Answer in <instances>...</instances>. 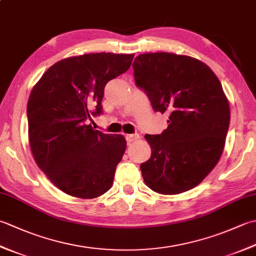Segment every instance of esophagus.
<instances>
[{"label": "esophagus", "mask_w": 256, "mask_h": 256, "mask_svg": "<svg viewBox=\"0 0 256 256\" xmlns=\"http://www.w3.org/2000/svg\"><path fill=\"white\" fill-rule=\"evenodd\" d=\"M138 138H140V135L138 133L125 135V138H126L128 142H134V140H136Z\"/></svg>", "instance_id": "34e87169"}]
</instances>
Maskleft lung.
Returning a JSON list of instances; mask_svg holds the SVG:
<instances>
[{"instance_id":"left-lung-1","label":"left lung","mask_w":256,"mask_h":256,"mask_svg":"<svg viewBox=\"0 0 256 256\" xmlns=\"http://www.w3.org/2000/svg\"><path fill=\"white\" fill-rule=\"evenodd\" d=\"M134 80L155 112L170 113L160 134H146L150 158L140 164L154 192L176 194L197 186L214 170L224 148L230 106L214 72L202 62L170 52L134 59Z\"/></svg>"}]
</instances>
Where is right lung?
<instances>
[{"instance_id": "right-lung-1", "label": "right lung", "mask_w": 256, "mask_h": 256, "mask_svg": "<svg viewBox=\"0 0 256 256\" xmlns=\"http://www.w3.org/2000/svg\"><path fill=\"white\" fill-rule=\"evenodd\" d=\"M133 57L99 52L64 59L32 88L27 103L32 153L64 192L91 199L112 187L126 140L94 130L88 122L103 113L106 84L128 72Z\"/></svg>"}]
</instances>
